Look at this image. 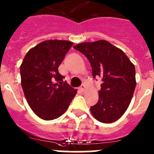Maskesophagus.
Instances as JSON below:
<instances>
[{"label": "esophagus", "instance_id": "1", "mask_svg": "<svg viewBox=\"0 0 154 154\" xmlns=\"http://www.w3.org/2000/svg\"><path fill=\"white\" fill-rule=\"evenodd\" d=\"M85 89H86V87L84 84H82V85L80 87V88H79V90H80L81 92H84V91H85Z\"/></svg>", "mask_w": 154, "mask_h": 154}]
</instances>
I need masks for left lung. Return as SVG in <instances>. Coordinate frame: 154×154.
I'll return each mask as SVG.
<instances>
[{
    "label": "left lung",
    "mask_w": 154,
    "mask_h": 154,
    "mask_svg": "<svg viewBox=\"0 0 154 154\" xmlns=\"http://www.w3.org/2000/svg\"><path fill=\"white\" fill-rule=\"evenodd\" d=\"M88 59L94 78L102 80L99 100L91 111L101 123L118 120L128 108L136 87V71L124 51L106 41L85 42L74 47Z\"/></svg>",
    "instance_id": "1"
}]
</instances>
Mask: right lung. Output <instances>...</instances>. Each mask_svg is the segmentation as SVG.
I'll return each instance as SVG.
<instances>
[{
	"mask_svg": "<svg viewBox=\"0 0 154 154\" xmlns=\"http://www.w3.org/2000/svg\"><path fill=\"white\" fill-rule=\"evenodd\" d=\"M72 45L68 41H43L27 52L20 65L24 96L31 110L43 120L61 116L77 94L58 72Z\"/></svg>",
	"mask_w": 154,
	"mask_h": 154,
	"instance_id": "add662e5",
	"label": "right lung"
}]
</instances>
